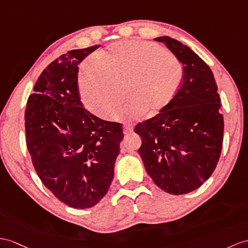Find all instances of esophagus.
I'll return each mask as SVG.
<instances>
[{
	"label": "esophagus",
	"instance_id": "34e87169",
	"mask_svg": "<svg viewBox=\"0 0 248 248\" xmlns=\"http://www.w3.org/2000/svg\"><path fill=\"white\" fill-rule=\"evenodd\" d=\"M123 131H124V135H130L132 131H134V127H132L131 125H125L123 127Z\"/></svg>",
	"mask_w": 248,
	"mask_h": 248
}]
</instances>
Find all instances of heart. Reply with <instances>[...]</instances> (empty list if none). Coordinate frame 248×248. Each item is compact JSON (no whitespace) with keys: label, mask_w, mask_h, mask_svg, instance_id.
Here are the masks:
<instances>
[{"label":"heart","mask_w":248,"mask_h":248,"mask_svg":"<svg viewBox=\"0 0 248 248\" xmlns=\"http://www.w3.org/2000/svg\"><path fill=\"white\" fill-rule=\"evenodd\" d=\"M184 78V67L166 48L152 42L127 40L111 44L85 63L78 72L81 98L88 109L102 119L132 121L155 116L170 105Z\"/></svg>","instance_id":"b5f03b06"}]
</instances>
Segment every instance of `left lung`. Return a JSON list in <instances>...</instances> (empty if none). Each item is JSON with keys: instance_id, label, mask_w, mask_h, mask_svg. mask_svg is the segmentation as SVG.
Returning <instances> with one entry per match:
<instances>
[{"instance_id": "obj_1", "label": "left lung", "mask_w": 248, "mask_h": 248, "mask_svg": "<svg viewBox=\"0 0 248 248\" xmlns=\"http://www.w3.org/2000/svg\"><path fill=\"white\" fill-rule=\"evenodd\" d=\"M155 40L183 64L184 78L164 110L135 127L142 139L139 155L156 186L184 195L199 188L218 164L224 131L221 100L213 71L196 52L170 37Z\"/></svg>"}]
</instances>
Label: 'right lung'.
I'll return each instance as SVG.
<instances>
[{
    "mask_svg": "<svg viewBox=\"0 0 248 248\" xmlns=\"http://www.w3.org/2000/svg\"><path fill=\"white\" fill-rule=\"evenodd\" d=\"M100 46L69 50L48 65L25 110L27 148L42 183L80 209L107 194L123 140L120 123L93 116L80 100L78 66Z\"/></svg>",
    "mask_w": 248,
    "mask_h": 248,
    "instance_id": "1",
    "label": "right lung"
}]
</instances>
